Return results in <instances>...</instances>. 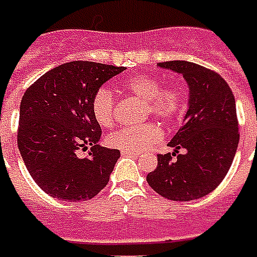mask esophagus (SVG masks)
Here are the masks:
<instances>
[{
    "mask_svg": "<svg viewBox=\"0 0 257 257\" xmlns=\"http://www.w3.org/2000/svg\"><path fill=\"white\" fill-rule=\"evenodd\" d=\"M122 154V156H139V152H129V151H122L121 152Z\"/></svg>",
    "mask_w": 257,
    "mask_h": 257,
    "instance_id": "1",
    "label": "esophagus"
}]
</instances>
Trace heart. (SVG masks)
I'll list each match as a JSON object with an SVG mask.
<instances>
[{
  "mask_svg": "<svg viewBox=\"0 0 257 257\" xmlns=\"http://www.w3.org/2000/svg\"><path fill=\"white\" fill-rule=\"evenodd\" d=\"M124 89L146 103V114H152L166 124L179 118L186 107L183 90L176 85L162 86L159 78L136 75L124 83ZM91 111L101 126L114 122V97L107 87H99L91 101ZM163 132L156 124L125 126L109 136L107 143L113 148L129 152H142L162 140Z\"/></svg>",
  "mask_w": 257,
  "mask_h": 257,
  "instance_id": "obj_1",
  "label": "heart"
}]
</instances>
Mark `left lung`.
<instances>
[{
  "label": "left lung",
  "instance_id": "8db88e82",
  "mask_svg": "<svg viewBox=\"0 0 257 257\" xmlns=\"http://www.w3.org/2000/svg\"><path fill=\"white\" fill-rule=\"evenodd\" d=\"M158 67L183 75L189 86V106L182 128L168 144L175 148L174 154L158 155V167L147 175V182L164 198L198 199L222 182L237 151L234 95L222 76L199 64L172 60L158 63ZM179 149L185 154H179Z\"/></svg>",
  "mask_w": 257,
  "mask_h": 257
}]
</instances>
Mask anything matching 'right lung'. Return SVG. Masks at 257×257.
<instances>
[{
	"mask_svg": "<svg viewBox=\"0 0 257 257\" xmlns=\"http://www.w3.org/2000/svg\"><path fill=\"white\" fill-rule=\"evenodd\" d=\"M124 67L75 60L42 75L20 105L21 158L37 186L60 201L95 197L107 185L120 151L99 147L101 126L94 118L95 91ZM91 146L87 158L77 151Z\"/></svg>",
	"mask_w": 257,
	"mask_h": 257,
	"instance_id": "add662e5",
	"label": "right lung"
}]
</instances>
